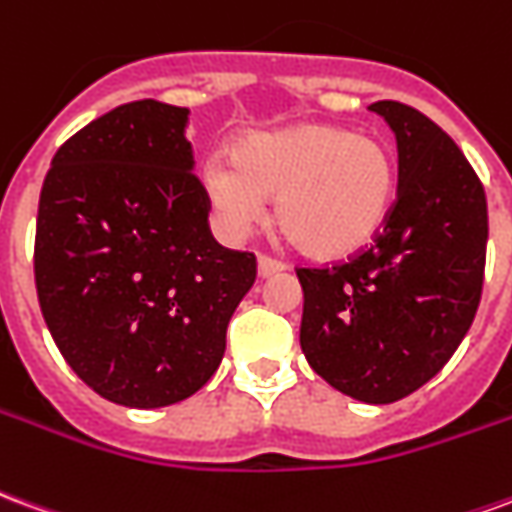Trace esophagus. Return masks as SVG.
<instances>
[{"mask_svg":"<svg viewBox=\"0 0 512 512\" xmlns=\"http://www.w3.org/2000/svg\"><path fill=\"white\" fill-rule=\"evenodd\" d=\"M279 271H285V266H282L279 260H274V257H266V255L257 257V274H260L263 279L274 277V274H279Z\"/></svg>","mask_w":512,"mask_h":512,"instance_id":"esophagus-1","label":"esophagus"}]
</instances>
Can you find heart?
<instances>
[{
  "label": "heart",
  "instance_id": "b5f03b06",
  "mask_svg": "<svg viewBox=\"0 0 512 512\" xmlns=\"http://www.w3.org/2000/svg\"><path fill=\"white\" fill-rule=\"evenodd\" d=\"M397 191V167L376 136L332 123H296L246 136L233 167L205 169V194L230 233H246L274 201L279 233L315 263L362 255L384 233Z\"/></svg>",
  "mask_w": 512,
  "mask_h": 512
}]
</instances>
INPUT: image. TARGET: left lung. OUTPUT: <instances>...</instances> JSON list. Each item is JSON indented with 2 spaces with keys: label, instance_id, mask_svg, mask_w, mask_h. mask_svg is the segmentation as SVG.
<instances>
[{
  "label": "left lung",
  "instance_id": "1",
  "mask_svg": "<svg viewBox=\"0 0 512 512\" xmlns=\"http://www.w3.org/2000/svg\"><path fill=\"white\" fill-rule=\"evenodd\" d=\"M397 139V200L376 244L348 263L296 268L301 351L362 403L428 384L469 332L483 293L488 205L461 147L397 101L370 104Z\"/></svg>",
  "mask_w": 512,
  "mask_h": 512
}]
</instances>
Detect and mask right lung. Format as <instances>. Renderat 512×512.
Returning a JSON list of instances; mask_svg holds the SVG:
<instances>
[{
    "label": "right lung",
    "instance_id": "add662e5",
    "mask_svg": "<svg viewBox=\"0 0 512 512\" xmlns=\"http://www.w3.org/2000/svg\"><path fill=\"white\" fill-rule=\"evenodd\" d=\"M186 120L153 98L117 106L54 153L40 189V312L73 373L128 408L208 384L257 277L252 252L211 235Z\"/></svg>",
    "mask_w": 512,
    "mask_h": 512
}]
</instances>
